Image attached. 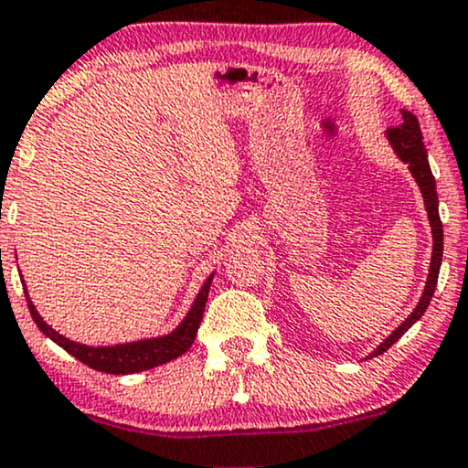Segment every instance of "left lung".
Segmentation results:
<instances>
[{"instance_id":"1","label":"left lung","mask_w":468,"mask_h":468,"mask_svg":"<svg viewBox=\"0 0 468 468\" xmlns=\"http://www.w3.org/2000/svg\"><path fill=\"white\" fill-rule=\"evenodd\" d=\"M401 117H403V121H401L399 128L386 130V138H388V143L393 145L395 154L399 155L401 163L408 165V169H410L412 177L419 184L420 195H423V201H425V210H428V218H430V225H431V239H434V250H431L428 282H425V291L419 299L417 308L412 310V314L408 316V319L403 321L401 325L397 327V330L384 340V343H379V347L373 351L371 357L384 354L386 349L393 347L397 340H399L403 334L410 330L414 323H417L420 316L425 314V310H428V305L431 302V295H434V291H436L438 271H441V262H442V223H441V217H438L436 182H434V176H431V169H430L428 149H425V145H423V134H420L419 119L408 111H401Z\"/></svg>"}]
</instances>
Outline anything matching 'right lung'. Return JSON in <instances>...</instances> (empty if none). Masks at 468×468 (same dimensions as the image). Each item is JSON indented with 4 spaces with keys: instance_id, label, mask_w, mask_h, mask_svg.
I'll list each match as a JSON object with an SVG mask.
<instances>
[{
    "instance_id": "right-lung-1",
    "label": "right lung",
    "mask_w": 468,
    "mask_h": 468,
    "mask_svg": "<svg viewBox=\"0 0 468 468\" xmlns=\"http://www.w3.org/2000/svg\"><path fill=\"white\" fill-rule=\"evenodd\" d=\"M210 284H212V275L204 282L197 299H195V303L190 305L188 314L184 316V321L171 334H166V336H158V338L134 340V343H125V345H112V347H89V345L75 343V340L65 338L62 334H58L54 327H49L48 323L40 319L37 308H34L30 297H27V291H26V299H27V308H30V314L34 323L38 325V330L48 338L54 340L56 345H60L67 354L78 357L80 362H84V365L95 368V371L112 373V375H128V373L147 371V368L166 365V362L176 360L177 356L186 354L190 345L195 343V334L199 330Z\"/></svg>"
}]
</instances>
